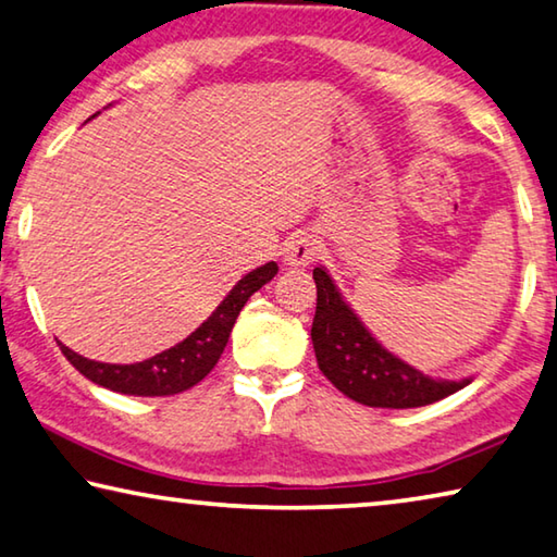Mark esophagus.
Listing matches in <instances>:
<instances>
[{"label":"esophagus","mask_w":557,"mask_h":557,"mask_svg":"<svg viewBox=\"0 0 557 557\" xmlns=\"http://www.w3.org/2000/svg\"><path fill=\"white\" fill-rule=\"evenodd\" d=\"M317 255H320V240L307 233L293 235L285 243V247H282V262H285L287 268H305V264H310Z\"/></svg>","instance_id":"obj_1"}]
</instances>
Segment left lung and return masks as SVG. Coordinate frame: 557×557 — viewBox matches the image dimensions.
<instances>
[{"instance_id":"1","label":"left lung","mask_w":557,"mask_h":557,"mask_svg":"<svg viewBox=\"0 0 557 557\" xmlns=\"http://www.w3.org/2000/svg\"><path fill=\"white\" fill-rule=\"evenodd\" d=\"M312 277L317 285L314 357L322 374L344 396L376 409H413L471 384V379H434L394 357L351 312L324 268H314Z\"/></svg>"}]
</instances>
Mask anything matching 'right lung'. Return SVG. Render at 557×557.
Masks as SVG:
<instances>
[{
	"instance_id": "1",
	"label": "right lung",
	"mask_w": 557,
	"mask_h": 557,
	"mask_svg": "<svg viewBox=\"0 0 557 557\" xmlns=\"http://www.w3.org/2000/svg\"><path fill=\"white\" fill-rule=\"evenodd\" d=\"M275 275L277 262H268L258 270L247 272L196 332L188 334L175 347L151 359L136 361V364H106V361L86 359L64 347V344H61V351L86 379L111 392L128 396L181 394L210 374V369L218 364L220 355H223L227 337H231L233 324L245 302Z\"/></svg>"
}]
</instances>
